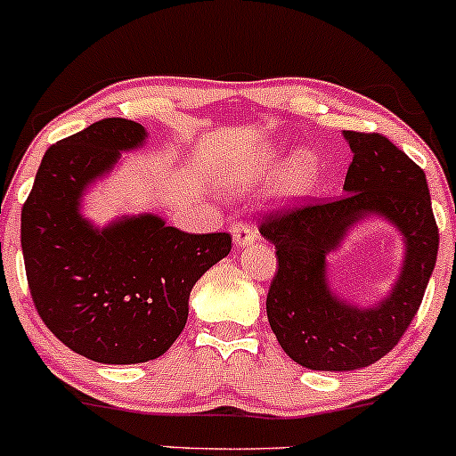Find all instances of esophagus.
<instances>
[{"mask_svg": "<svg viewBox=\"0 0 456 456\" xmlns=\"http://www.w3.org/2000/svg\"><path fill=\"white\" fill-rule=\"evenodd\" d=\"M230 232H232V241H234V245H237V248L249 245L256 239V230L249 228V224H245V222L232 224Z\"/></svg>", "mask_w": 456, "mask_h": 456, "instance_id": "obj_1", "label": "esophagus"}]
</instances>
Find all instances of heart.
<instances>
[{"label": "heart", "mask_w": 456, "mask_h": 456, "mask_svg": "<svg viewBox=\"0 0 456 456\" xmlns=\"http://www.w3.org/2000/svg\"><path fill=\"white\" fill-rule=\"evenodd\" d=\"M316 174V161L310 152H299L286 166L282 183H280V191L284 196H299L305 189L310 187V183L314 181Z\"/></svg>", "instance_id": "b5f03b06"}]
</instances>
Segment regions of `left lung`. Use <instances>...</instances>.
<instances>
[{
    "label": "left lung",
    "instance_id": "left-lung-1",
    "mask_svg": "<svg viewBox=\"0 0 456 456\" xmlns=\"http://www.w3.org/2000/svg\"><path fill=\"white\" fill-rule=\"evenodd\" d=\"M345 137L353 151L345 196L275 208L258 226L278 256L269 325L286 355L310 370H357L390 353L418 314L437 260L439 230L422 167L381 133L345 131ZM366 214L401 229L408 252L393 293L372 309H357L329 289L324 258Z\"/></svg>",
    "mask_w": 456,
    "mask_h": 456
}]
</instances>
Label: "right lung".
Wrapping results in <instances>:
<instances>
[{"mask_svg":"<svg viewBox=\"0 0 456 456\" xmlns=\"http://www.w3.org/2000/svg\"><path fill=\"white\" fill-rule=\"evenodd\" d=\"M126 118H105L45 152L21 211L29 295L69 349L101 364H140L174 345L189 293L230 254L228 232L189 234L157 215L122 217L99 230L79 213L94 178L144 144Z\"/></svg>","mask_w":456,"mask_h":456,"instance_id":"right-lung-1","label":"right lung"}]
</instances>
